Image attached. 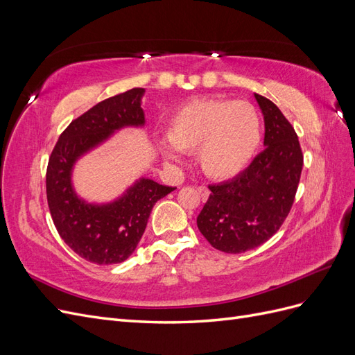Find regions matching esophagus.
Here are the masks:
<instances>
[{
  "mask_svg": "<svg viewBox=\"0 0 355 355\" xmlns=\"http://www.w3.org/2000/svg\"><path fill=\"white\" fill-rule=\"evenodd\" d=\"M198 192H200L202 201H206L209 198V196H210V189L207 187H198Z\"/></svg>",
  "mask_w": 355,
  "mask_h": 355,
  "instance_id": "34e87169",
  "label": "esophagus"
}]
</instances>
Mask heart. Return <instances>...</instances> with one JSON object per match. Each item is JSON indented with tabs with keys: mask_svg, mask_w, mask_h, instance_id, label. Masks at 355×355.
I'll use <instances>...</instances> for the list:
<instances>
[{
	"mask_svg": "<svg viewBox=\"0 0 355 355\" xmlns=\"http://www.w3.org/2000/svg\"><path fill=\"white\" fill-rule=\"evenodd\" d=\"M163 145L167 159L179 163L180 153L200 149V164L211 179L228 180L252 163L262 139L261 115L247 101L202 99L171 115Z\"/></svg>",
	"mask_w": 355,
	"mask_h": 355,
	"instance_id": "heart-1",
	"label": "heart"
}]
</instances>
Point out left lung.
Here are the masks:
<instances>
[{
  "mask_svg": "<svg viewBox=\"0 0 355 355\" xmlns=\"http://www.w3.org/2000/svg\"><path fill=\"white\" fill-rule=\"evenodd\" d=\"M265 149L232 180L209 185L210 197L197 218L200 232L211 247L243 253L259 247L280 230L293 206L304 155L293 125L261 94Z\"/></svg>",
  "mask_w": 355,
  "mask_h": 355,
  "instance_id": "obj_1",
  "label": "left lung"
}]
</instances>
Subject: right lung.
Instances as JSON below:
<instances>
[{"label":"right lung","mask_w":355,"mask_h":355,"mask_svg":"<svg viewBox=\"0 0 355 355\" xmlns=\"http://www.w3.org/2000/svg\"><path fill=\"white\" fill-rule=\"evenodd\" d=\"M144 89H130L94 105L71 121L53 148L46 173L47 201L55 227L83 259L111 265L124 262L145 232L155 202L176 188L142 179L127 196L108 206L84 204L73 194V161L123 125H142Z\"/></svg>","instance_id":"add662e5"}]
</instances>
